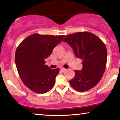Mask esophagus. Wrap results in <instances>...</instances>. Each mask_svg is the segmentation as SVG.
Returning a JSON list of instances; mask_svg holds the SVG:
<instances>
[{
  "label": "esophagus",
  "mask_w": 120,
  "mask_h": 120,
  "mask_svg": "<svg viewBox=\"0 0 120 120\" xmlns=\"http://www.w3.org/2000/svg\"><path fill=\"white\" fill-rule=\"evenodd\" d=\"M66 70V69H65V68H61V69H60V70L62 72H64Z\"/></svg>",
  "instance_id": "esophagus-1"
}]
</instances>
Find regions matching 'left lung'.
I'll use <instances>...</instances> for the list:
<instances>
[{
	"mask_svg": "<svg viewBox=\"0 0 120 120\" xmlns=\"http://www.w3.org/2000/svg\"><path fill=\"white\" fill-rule=\"evenodd\" d=\"M63 41L73 49L76 56L82 60V69L75 70V75L70 84L79 92H84L98 84L106 69L107 51L105 44L89 32L68 35Z\"/></svg>",
	"mask_w": 120,
	"mask_h": 120,
	"instance_id": "8db88e82",
	"label": "left lung"
}]
</instances>
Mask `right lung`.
I'll list each match as a JSON object with an SVG mask.
<instances>
[{
	"label": "right lung",
	"instance_id": "1",
	"mask_svg": "<svg viewBox=\"0 0 120 120\" xmlns=\"http://www.w3.org/2000/svg\"><path fill=\"white\" fill-rule=\"evenodd\" d=\"M64 36L35 34L18 46L15 56L17 70L23 83L33 92L45 94L54 85L60 69H52L45 65V59L50 56Z\"/></svg>",
	"mask_w": 120,
	"mask_h": 120
}]
</instances>
